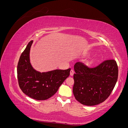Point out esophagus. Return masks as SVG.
Returning a JSON list of instances; mask_svg holds the SVG:
<instances>
[{"label": "esophagus", "instance_id": "obj_1", "mask_svg": "<svg viewBox=\"0 0 128 128\" xmlns=\"http://www.w3.org/2000/svg\"><path fill=\"white\" fill-rule=\"evenodd\" d=\"M74 71L72 69V70H70V75H71V76H72L73 75H74Z\"/></svg>", "mask_w": 128, "mask_h": 128}]
</instances>
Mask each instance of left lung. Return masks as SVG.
<instances>
[{"label":"left lung","instance_id":"left-lung-1","mask_svg":"<svg viewBox=\"0 0 128 128\" xmlns=\"http://www.w3.org/2000/svg\"><path fill=\"white\" fill-rule=\"evenodd\" d=\"M74 70V95L77 101L86 106L104 102L110 94L118 78V67L113 59L104 61L94 68L77 62Z\"/></svg>","mask_w":128,"mask_h":128}]
</instances>
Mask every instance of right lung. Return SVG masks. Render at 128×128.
Here are the masks:
<instances>
[{"label":"right lung","mask_w":128,"mask_h":128,"mask_svg":"<svg viewBox=\"0 0 128 128\" xmlns=\"http://www.w3.org/2000/svg\"><path fill=\"white\" fill-rule=\"evenodd\" d=\"M33 40L29 42L19 59L17 74L19 86L29 97L37 100L51 97L70 74V68L56 69L40 72L36 70L30 62V51Z\"/></svg>","instance_id":"obj_1"}]
</instances>
